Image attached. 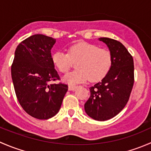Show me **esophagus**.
<instances>
[{
  "label": "esophagus",
  "instance_id": "34e87169",
  "mask_svg": "<svg viewBox=\"0 0 151 151\" xmlns=\"http://www.w3.org/2000/svg\"><path fill=\"white\" fill-rule=\"evenodd\" d=\"M76 88H77V86L74 85H71L68 86V90H69V91H74V90H75Z\"/></svg>",
  "mask_w": 151,
  "mask_h": 151
}]
</instances>
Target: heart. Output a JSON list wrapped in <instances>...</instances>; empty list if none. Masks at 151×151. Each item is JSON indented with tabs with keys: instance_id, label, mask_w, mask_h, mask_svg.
I'll use <instances>...</instances> for the list:
<instances>
[{
	"instance_id": "1",
	"label": "heart",
	"mask_w": 151,
	"mask_h": 151,
	"mask_svg": "<svg viewBox=\"0 0 151 151\" xmlns=\"http://www.w3.org/2000/svg\"><path fill=\"white\" fill-rule=\"evenodd\" d=\"M52 61L61 73H66L76 63V71L63 77V81L70 85L101 80L106 76L112 65V55L106 49L87 42H79L68 49V54L61 51L52 55Z\"/></svg>"
}]
</instances>
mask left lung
Wrapping results in <instances>:
<instances>
[{"mask_svg": "<svg viewBox=\"0 0 151 151\" xmlns=\"http://www.w3.org/2000/svg\"><path fill=\"white\" fill-rule=\"evenodd\" d=\"M107 45L111 55L110 69L101 82L90 88L91 96L85 111L96 121H104L118 115L129 99L134 82L132 55L118 41L99 38Z\"/></svg>", "mask_w": 151, "mask_h": 151, "instance_id": "1", "label": "left lung"}]
</instances>
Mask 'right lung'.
<instances>
[{"mask_svg":"<svg viewBox=\"0 0 151 151\" xmlns=\"http://www.w3.org/2000/svg\"><path fill=\"white\" fill-rule=\"evenodd\" d=\"M56 39L35 34L19 44L12 65V78L18 101L30 116L47 120L58 112L68 85L60 80L52 61Z\"/></svg>","mask_w":151,"mask_h":151,"instance_id":"1","label":"right lung"}]
</instances>
